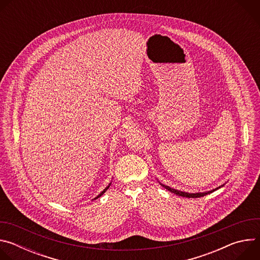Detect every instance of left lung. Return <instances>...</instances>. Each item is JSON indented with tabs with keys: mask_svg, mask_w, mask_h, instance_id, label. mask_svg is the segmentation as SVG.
Listing matches in <instances>:
<instances>
[{
	"mask_svg": "<svg viewBox=\"0 0 260 260\" xmlns=\"http://www.w3.org/2000/svg\"><path fill=\"white\" fill-rule=\"evenodd\" d=\"M160 185L162 187H165L166 189H168L169 191H171V192H173V193H175V194H177V196H179V197H183V198H192V199H196V198H201V197H205L206 194H208V193H211V192H213V191H215V190H217L218 188H220L221 186H219L218 188H215V189H213V190H211V191H207V192H197V193H188V192H184V191H179V190H177V189H174V188H171V187H169V186H167V185H164V184H161L160 183ZM222 186H223V185H222Z\"/></svg>",
	"mask_w": 260,
	"mask_h": 260,
	"instance_id": "left-lung-1",
	"label": "left lung"
}]
</instances>
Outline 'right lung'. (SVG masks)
Instances as JSON below:
<instances>
[{"mask_svg": "<svg viewBox=\"0 0 260 260\" xmlns=\"http://www.w3.org/2000/svg\"><path fill=\"white\" fill-rule=\"evenodd\" d=\"M110 185H111V183L108 185V186H107V187H106V188H105V189H104V190H103V191H102V192H101V193H100V194H99V196H98V197H96L94 200H96V199H99L100 197H102V196H103V194L106 192V190H107V189L110 187Z\"/></svg>", "mask_w": 260, "mask_h": 260, "instance_id": "add662e5", "label": "right lung"}]
</instances>
